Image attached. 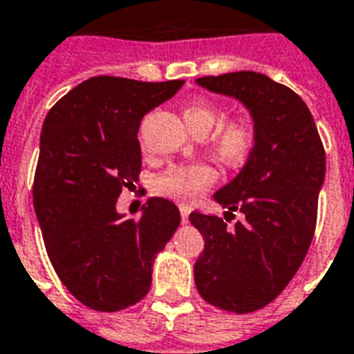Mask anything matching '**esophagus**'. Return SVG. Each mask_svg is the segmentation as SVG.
Instances as JSON below:
<instances>
[{"label":"esophagus","instance_id":"34e87169","mask_svg":"<svg viewBox=\"0 0 354 354\" xmlns=\"http://www.w3.org/2000/svg\"><path fill=\"white\" fill-rule=\"evenodd\" d=\"M189 212H192V208L189 207H185V205H182L180 207V216H182V222H187V216H189Z\"/></svg>","mask_w":354,"mask_h":354}]
</instances>
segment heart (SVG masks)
Masks as SVG:
<instances>
[{
    "instance_id": "obj_1",
    "label": "heart",
    "mask_w": 354,
    "mask_h": 354,
    "mask_svg": "<svg viewBox=\"0 0 354 354\" xmlns=\"http://www.w3.org/2000/svg\"><path fill=\"white\" fill-rule=\"evenodd\" d=\"M187 129L197 136H207L222 119V111L212 102L195 100L182 109ZM256 144V127L250 119L237 117L223 123L214 134V151L225 165H239L250 155ZM218 180L214 167L192 162L172 167L155 180V192L182 205H193Z\"/></svg>"
}]
</instances>
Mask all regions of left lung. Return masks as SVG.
<instances>
[{
	"label": "left lung",
	"instance_id": "1",
	"mask_svg": "<svg viewBox=\"0 0 354 354\" xmlns=\"http://www.w3.org/2000/svg\"><path fill=\"white\" fill-rule=\"evenodd\" d=\"M197 85L241 102L256 144L237 176L214 193L226 220L189 214L205 239L195 286L214 307L258 311L286 288L311 246L326 155L311 111L292 88L256 72L208 75ZM233 212L243 220L230 228Z\"/></svg>",
	"mask_w": 354,
	"mask_h": 354
}]
</instances>
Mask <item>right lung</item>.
<instances>
[{
    "label": "right lung",
    "instance_id": "1",
    "mask_svg": "<svg viewBox=\"0 0 354 354\" xmlns=\"http://www.w3.org/2000/svg\"><path fill=\"white\" fill-rule=\"evenodd\" d=\"M182 85L98 75L73 87L45 117L35 216L58 279L94 311H119L146 296L155 256L180 223L169 199H147L134 220L117 212V197L138 182L142 117Z\"/></svg>",
    "mask_w": 354,
    "mask_h": 354
}]
</instances>
